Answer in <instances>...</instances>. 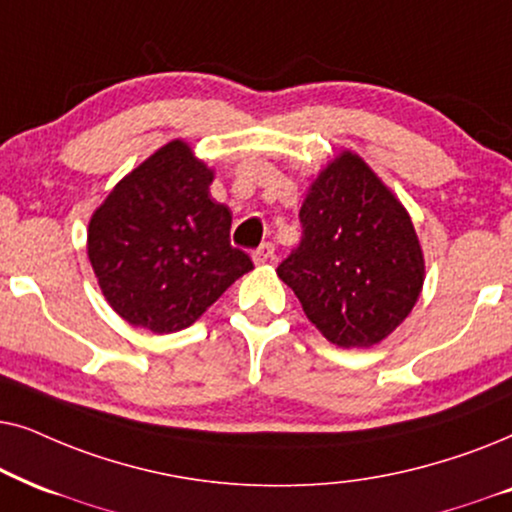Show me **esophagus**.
I'll list each match as a JSON object with an SVG mask.
<instances>
[{
	"label": "esophagus",
	"mask_w": 512,
	"mask_h": 512,
	"mask_svg": "<svg viewBox=\"0 0 512 512\" xmlns=\"http://www.w3.org/2000/svg\"><path fill=\"white\" fill-rule=\"evenodd\" d=\"M252 260H255V264H264V262L274 260V245L262 243L260 248L252 250Z\"/></svg>",
	"instance_id": "obj_1"
}]
</instances>
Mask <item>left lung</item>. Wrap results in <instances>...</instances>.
<instances>
[{
    "mask_svg": "<svg viewBox=\"0 0 512 512\" xmlns=\"http://www.w3.org/2000/svg\"><path fill=\"white\" fill-rule=\"evenodd\" d=\"M299 224V245L276 271L306 318L344 349L391 335L424 285V255L398 199L344 152L311 185Z\"/></svg>",
    "mask_w": 512,
    "mask_h": 512,
    "instance_id": "obj_1",
    "label": "left lung"
}]
</instances>
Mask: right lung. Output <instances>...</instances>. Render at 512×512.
I'll list each match as a JSON object with an SVG mask.
<instances>
[{
	"label": "right lung",
	"mask_w": 512,
	"mask_h": 512,
	"mask_svg": "<svg viewBox=\"0 0 512 512\" xmlns=\"http://www.w3.org/2000/svg\"><path fill=\"white\" fill-rule=\"evenodd\" d=\"M213 170L173 140L124 177L88 224L102 295L156 335L189 327L252 269L229 241L231 213L210 199Z\"/></svg>",
	"instance_id": "right-lung-1"
}]
</instances>
